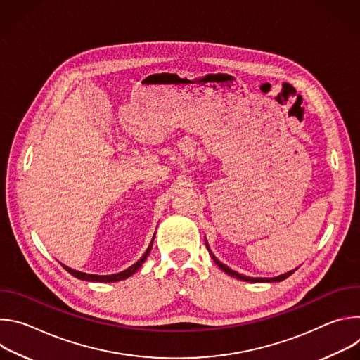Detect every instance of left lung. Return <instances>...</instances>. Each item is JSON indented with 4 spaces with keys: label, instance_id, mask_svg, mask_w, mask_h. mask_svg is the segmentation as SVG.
I'll list each match as a JSON object with an SVG mask.
<instances>
[{
    "label": "left lung",
    "instance_id": "8db88e82",
    "mask_svg": "<svg viewBox=\"0 0 360 360\" xmlns=\"http://www.w3.org/2000/svg\"><path fill=\"white\" fill-rule=\"evenodd\" d=\"M205 243H207V248H208V250H210V253H211V256H212V259H214V262L225 272V274H228L229 276H233V278H236V279H239V281H245V282H252V283H262V282H281V281H283V279H286V278H289L295 271H289V272H286V274H283V275H279V276H275V278H250V276H246V275H242V274H238V272H235V271H232L231 268H228L226 265H224L221 261H218V258L217 256L212 253V250H211V248H210V245H208V242H207V239H205Z\"/></svg>",
    "mask_w": 360,
    "mask_h": 360
}]
</instances>
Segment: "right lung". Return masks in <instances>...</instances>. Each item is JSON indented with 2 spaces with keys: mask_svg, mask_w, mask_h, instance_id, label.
<instances>
[{
  "mask_svg": "<svg viewBox=\"0 0 360 360\" xmlns=\"http://www.w3.org/2000/svg\"><path fill=\"white\" fill-rule=\"evenodd\" d=\"M153 239H155V235L152 236V240H150L149 246L146 248L145 253L141 256V259H139L138 262H135L132 266H129L128 269H125V271H122V272H118V274H112V275H94V274H85V272H79V271L71 269V268H68V266H67V265H64V264H61V265H63V268H64L65 271H68L74 278L81 279V281H86V282H99V283L120 282V281H124V279H127V278L132 276V275H134V274H135V272L142 266V264L146 261L148 255H149V252H150V249H152Z\"/></svg>",
  "mask_w": 360,
  "mask_h": 360,
  "instance_id": "obj_1",
  "label": "right lung"
}]
</instances>
